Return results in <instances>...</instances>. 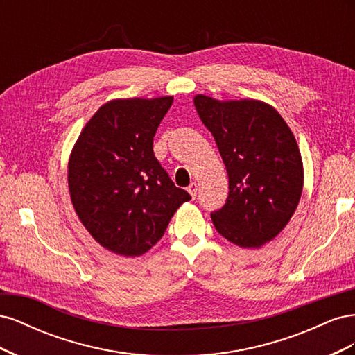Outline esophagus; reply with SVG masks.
I'll return each instance as SVG.
<instances>
[{"instance_id":"34e87169","label":"esophagus","mask_w":355,"mask_h":355,"mask_svg":"<svg viewBox=\"0 0 355 355\" xmlns=\"http://www.w3.org/2000/svg\"><path fill=\"white\" fill-rule=\"evenodd\" d=\"M187 189H188V192H189L191 198L196 200V198H197V191H198V185L196 184V182H192V184H191Z\"/></svg>"}]
</instances>
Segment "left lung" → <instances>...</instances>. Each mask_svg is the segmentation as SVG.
Returning a JSON list of instances; mask_svg holds the SVG:
<instances>
[{
  "mask_svg": "<svg viewBox=\"0 0 355 355\" xmlns=\"http://www.w3.org/2000/svg\"><path fill=\"white\" fill-rule=\"evenodd\" d=\"M194 105L230 179L227 202L211 211L214 228L234 244L257 249L284 230L302 194L296 139L282 115L261 101L220 102L197 94Z\"/></svg>",
  "mask_w": 355,
  "mask_h": 355,
  "instance_id": "8db88e82",
  "label": "left lung"
}]
</instances>
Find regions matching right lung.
Wrapping results in <instances>:
<instances>
[{"label": "right lung", "instance_id": "1", "mask_svg": "<svg viewBox=\"0 0 355 355\" xmlns=\"http://www.w3.org/2000/svg\"><path fill=\"white\" fill-rule=\"evenodd\" d=\"M171 103V96L105 103L71 153L73 209L92 237L116 254L146 253L191 200L154 155V136Z\"/></svg>", "mask_w": 355, "mask_h": 355}]
</instances>
